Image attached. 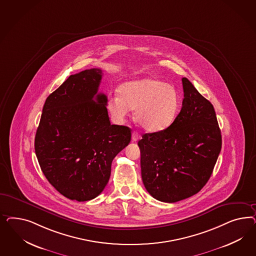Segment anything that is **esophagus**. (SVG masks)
I'll return each instance as SVG.
<instances>
[{"instance_id": "esophagus-1", "label": "esophagus", "mask_w": 256, "mask_h": 256, "mask_svg": "<svg viewBox=\"0 0 256 256\" xmlns=\"http://www.w3.org/2000/svg\"><path fill=\"white\" fill-rule=\"evenodd\" d=\"M140 136L138 132H132V140H133V142H137V140L140 139Z\"/></svg>"}]
</instances>
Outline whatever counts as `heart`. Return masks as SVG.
I'll list each match as a JSON object with an SVG mask.
<instances>
[{
  "instance_id": "1",
  "label": "heart",
  "mask_w": 256,
  "mask_h": 256,
  "mask_svg": "<svg viewBox=\"0 0 256 256\" xmlns=\"http://www.w3.org/2000/svg\"><path fill=\"white\" fill-rule=\"evenodd\" d=\"M108 101V110L117 121L130 112L138 124L150 132H162L174 121L179 108V94L176 87L154 78L146 77L123 84Z\"/></svg>"
}]
</instances>
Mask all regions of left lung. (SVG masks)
I'll return each mask as SVG.
<instances>
[{"instance_id": "left-lung-1", "label": "left lung", "mask_w": 256, "mask_h": 256, "mask_svg": "<svg viewBox=\"0 0 256 256\" xmlns=\"http://www.w3.org/2000/svg\"><path fill=\"white\" fill-rule=\"evenodd\" d=\"M178 116L162 132L138 142L142 179L155 199L184 200L199 192L210 178L222 149V134L213 105L186 78Z\"/></svg>"}]
</instances>
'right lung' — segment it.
Returning a JSON list of instances; mask_svg holds the SVG:
<instances>
[{
	"label": "right lung",
	"mask_w": 256,
	"mask_h": 256,
	"mask_svg": "<svg viewBox=\"0 0 256 256\" xmlns=\"http://www.w3.org/2000/svg\"><path fill=\"white\" fill-rule=\"evenodd\" d=\"M100 68L71 75L46 98L34 139L48 181L70 200H92L103 192L112 160L132 139L124 126L110 124L107 96L98 94Z\"/></svg>",
	"instance_id": "1"
}]
</instances>
